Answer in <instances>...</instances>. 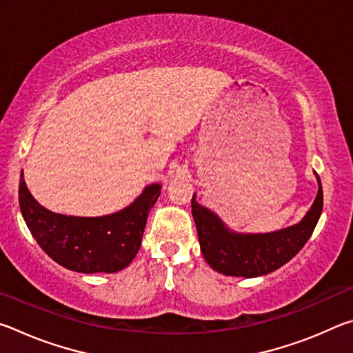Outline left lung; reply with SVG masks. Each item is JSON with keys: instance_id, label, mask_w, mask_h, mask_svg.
<instances>
[{"instance_id": "8db88e82", "label": "left lung", "mask_w": 353, "mask_h": 353, "mask_svg": "<svg viewBox=\"0 0 353 353\" xmlns=\"http://www.w3.org/2000/svg\"><path fill=\"white\" fill-rule=\"evenodd\" d=\"M307 216L288 229L263 235L232 234L216 214L191 199L202 255L214 271L224 276L259 277L279 270L288 263L310 240L324 205L322 185Z\"/></svg>"}]
</instances>
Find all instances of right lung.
I'll return each instance as SVG.
<instances>
[{
  "instance_id": "1",
  "label": "right lung",
  "mask_w": 353,
  "mask_h": 353,
  "mask_svg": "<svg viewBox=\"0 0 353 353\" xmlns=\"http://www.w3.org/2000/svg\"><path fill=\"white\" fill-rule=\"evenodd\" d=\"M160 185L146 187L132 205L101 218H79L46 210L20 179V210L35 241L59 265L71 271L117 272L129 266L141 246L149 210Z\"/></svg>"
}]
</instances>
